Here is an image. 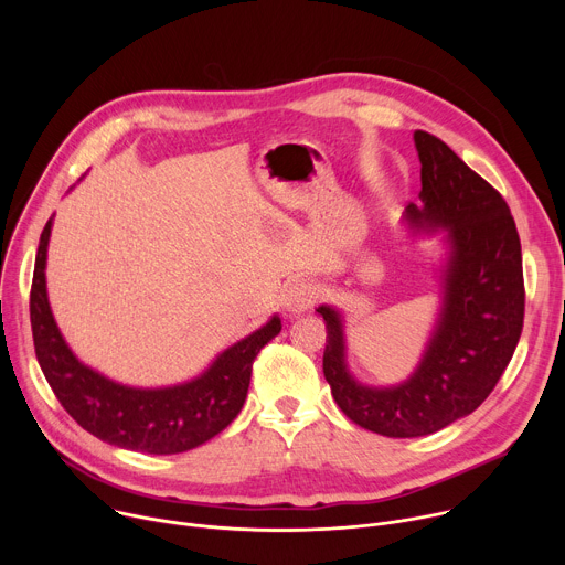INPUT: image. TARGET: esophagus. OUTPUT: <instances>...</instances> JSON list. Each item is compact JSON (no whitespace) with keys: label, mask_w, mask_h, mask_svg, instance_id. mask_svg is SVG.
<instances>
[{"label":"esophagus","mask_w":565,"mask_h":565,"mask_svg":"<svg viewBox=\"0 0 565 565\" xmlns=\"http://www.w3.org/2000/svg\"><path fill=\"white\" fill-rule=\"evenodd\" d=\"M319 292H321V290H319L317 284L299 279V281H295V284H290V286L286 288V292H284V306H286V310H288L290 315H301L303 310H308L310 306L317 303Z\"/></svg>","instance_id":"1"}]
</instances>
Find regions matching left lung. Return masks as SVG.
<instances>
[{
	"mask_svg": "<svg viewBox=\"0 0 565 565\" xmlns=\"http://www.w3.org/2000/svg\"><path fill=\"white\" fill-rule=\"evenodd\" d=\"M420 205H407L418 230H443L449 246L443 306L425 355L395 386L360 384L347 366L342 315L327 321L324 377L355 425L386 438H418L469 416L494 391L523 331L525 288L516 223L505 199L434 134H414Z\"/></svg>",
	"mask_w": 565,
	"mask_h": 565,
	"instance_id": "obj_1",
	"label": "left lung"
}]
</instances>
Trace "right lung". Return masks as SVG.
<instances>
[{
  "label": "right lung",
  "mask_w": 565,
  "mask_h": 565,
  "mask_svg": "<svg viewBox=\"0 0 565 565\" xmlns=\"http://www.w3.org/2000/svg\"><path fill=\"white\" fill-rule=\"evenodd\" d=\"M53 216L46 221L35 255L31 286V329L35 355L66 414L96 438L142 454H181L221 434L248 395L257 353L281 331L275 315L253 335L225 349L199 377L163 386L118 384L79 362L66 347L46 297V250Z\"/></svg>",
  "instance_id": "obj_1"
}]
</instances>
